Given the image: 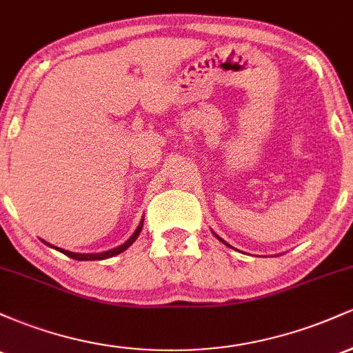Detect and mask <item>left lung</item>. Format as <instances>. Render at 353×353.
I'll return each mask as SVG.
<instances>
[{
	"mask_svg": "<svg viewBox=\"0 0 353 353\" xmlns=\"http://www.w3.org/2000/svg\"><path fill=\"white\" fill-rule=\"evenodd\" d=\"M214 236H216V237L219 239V241H221V242H222V244H225V245H228V247H232V245H229V244H228V242H225V241H222V239H221V237H219V236H217V234H214ZM232 249H234V247H232Z\"/></svg>",
	"mask_w": 353,
	"mask_h": 353,
	"instance_id": "left-lung-1",
	"label": "left lung"
}]
</instances>
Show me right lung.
Masks as SVG:
<instances>
[{
    "mask_svg": "<svg viewBox=\"0 0 353 353\" xmlns=\"http://www.w3.org/2000/svg\"><path fill=\"white\" fill-rule=\"evenodd\" d=\"M143 224H144V219H141L139 225H137V229L134 230V234H132V236L129 237L128 241L124 242V244L117 245V247H114V249H111V250H106V252H99V254H78V252H70V250H64V249H61V247H56V245L50 244V242L43 241V239H41V241H43L44 244H46L48 247H51V249H56V250H59V252H63L64 255H68V257L74 259V261H103V259L114 257V255L121 254V252H124V250L128 249L129 245H132V242H134L136 239L139 237L141 230H143Z\"/></svg>",
    "mask_w": 353,
    "mask_h": 353,
    "instance_id": "right-lung-1",
    "label": "right lung"
}]
</instances>
